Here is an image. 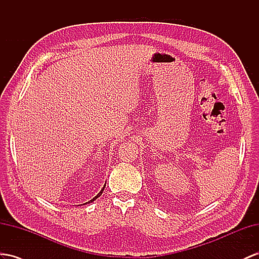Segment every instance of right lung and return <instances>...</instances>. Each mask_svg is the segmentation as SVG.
Listing matches in <instances>:
<instances>
[{
    "label": "right lung",
    "mask_w": 259,
    "mask_h": 259,
    "mask_svg": "<svg viewBox=\"0 0 259 259\" xmlns=\"http://www.w3.org/2000/svg\"><path fill=\"white\" fill-rule=\"evenodd\" d=\"M104 188H105V186L103 187V189H102L101 191H99V193H98V194H97V195H96V196H95L94 198H93V199H92V200H90L89 202H86V203H90V202H93V201H94V200H96V199H97V198H98L99 196H101V195L103 194V191H104ZM84 204H85V203H84Z\"/></svg>",
    "instance_id": "right-lung-1"
}]
</instances>
